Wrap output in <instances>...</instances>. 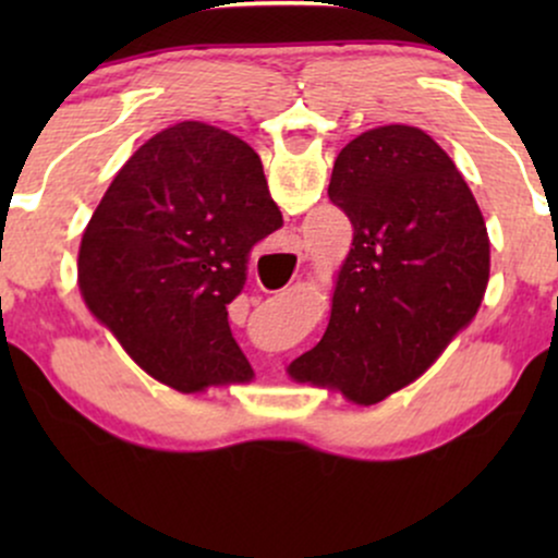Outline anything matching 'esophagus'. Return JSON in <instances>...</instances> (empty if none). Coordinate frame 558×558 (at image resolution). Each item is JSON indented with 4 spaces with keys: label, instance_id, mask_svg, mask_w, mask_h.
Listing matches in <instances>:
<instances>
[{
    "label": "esophagus",
    "instance_id": "obj_1",
    "mask_svg": "<svg viewBox=\"0 0 558 558\" xmlns=\"http://www.w3.org/2000/svg\"><path fill=\"white\" fill-rule=\"evenodd\" d=\"M291 243H293V252H296L299 254V259H306V248H304V243H301L299 239H291Z\"/></svg>",
    "mask_w": 558,
    "mask_h": 558
}]
</instances>
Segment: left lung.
Wrapping results in <instances>:
<instances>
[{
    "mask_svg": "<svg viewBox=\"0 0 558 558\" xmlns=\"http://www.w3.org/2000/svg\"><path fill=\"white\" fill-rule=\"evenodd\" d=\"M328 196L354 239L325 336L291 375H330L345 399L369 407L417 380L475 319L490 278L488 228L453 159L414 125L349 141Z\"/></svg>",
    "mask_w": 558,
    "mask_h": 558,
    "instance_id": "8db88e82",
    "label": "left lung"
}]
</instances>
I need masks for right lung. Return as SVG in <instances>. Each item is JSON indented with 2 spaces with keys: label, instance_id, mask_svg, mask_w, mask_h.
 I'll use <instances>...</instances> for the list:
<instances>
[{
  "label": "right lung",
  "instance_id": "right-lung-1",
  "mask_svg": "<svg viewBox=\"0 0 558 558\" xmlns=\"http://www.w3.org/2000/svg\"><path fill=\"white\" fill-rule=\"evenodd\" d=\"M280 222L257 151L183 120L138 146L94 209L81 296L155 380L181 393L220 386L243 364L228 304L252 246Z\"/></svg>",
  "mask_w": 558,
  "mask_h": 558
}]
</instances>
